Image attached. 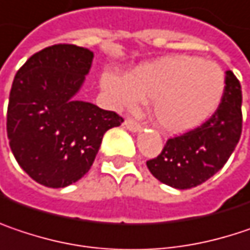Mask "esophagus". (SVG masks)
<instances>
[{"label": "esophagus", "mask_w": 250, "mask_h": 250, "mask_svg": "<svg viewBox=\"0 0 250 250\" xmlns=\"http://www.w3.org/2000/svg\"><path fill=\"white\" fill-rule=\"evenodd\" d=\"M123 125H125V128H127V130H130V131H139V130L142 128L137 122H134V120H131V119H125Z\"/></svg>", "instance_id": "34e87169"}]
</instances>
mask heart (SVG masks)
I'll return each mask as SVG.
<instances>
[{"mask_svg": "<svg viewBox=\"0 0 250 250\" xmlns=\"http://www.w3.org/2000/svg\"><path fill=\"white\" fill-rule=\"evenodd\" d=\"M225 71L212 60L171 54L142 62L120 76L104 71L102 88L119 108H137L151 99V114L159 127L182 134L206 123L220 105Z\"/></svg>", "mask_w": 250, "mask_h": 250, "instance_id": "1", "label": "heart"}]
</instances>
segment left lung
Segmentation results:
<instances>
[{"mask_svg": "<svg viewBox=\"0 0 250 250\" xmlns=\"http://www.w3.org/2000/svg\"><path fill=\"white\" fill-rule=\"evenodd\" d=\"M223 99L215 114L200 127L169 139L162 153L147 160L150 173L174 189L202 185L220 170L242 134V88L236 76L226 71Z\"/></svg>", "mask_w": 250, "mask_h": 250, "instance_id": "8db88e82", "label": "left lung"}]
</instances>
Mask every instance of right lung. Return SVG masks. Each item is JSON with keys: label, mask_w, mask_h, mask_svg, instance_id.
I'll list each match as a JSON object with an SVG mask.
<instances>
[{"label": "right lung", "mask_w": 250, "mask_h": 250, "mask_svg": "<svg viewBox=\"0 0 250 250\" xmlns=\"http://www.w3.org/2000/svg\"><path fill=\"white\" fill-rule=\"evenodd\" d=\"M93 51L56 44L28 58L12 81L7 134L18 165L47 188H65L90 170L104 133L123 123L114 111L80 102Z\"/></svg>", "instance_id": "1"}]
</instances>
